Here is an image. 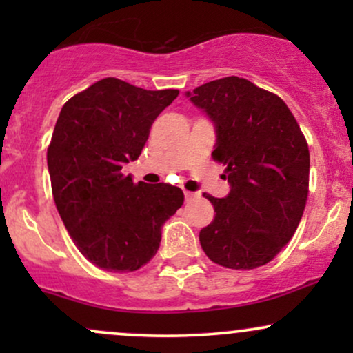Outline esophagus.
<instances>
[{
  "label": "esophagus",
  "instance_id": "obj_1",
  "mask_svg": "<svg viewBox=\"0 0 353 353\" xmlns=\"http://www.w3.org/2000/svg\"><path fill=\"white\" fill-rule=\"evenodd\" d=\"M184 196H185V201H192L194 197L197 196L196 192H190V190H184Z\"/></svg>",
  "mask_w": 353,
  "mask_h": 353
}]
</instances>
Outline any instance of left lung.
<instances>
[{
  "instance_id": "left-lung-1",
  "label": "left lung",
  "mask_w": 353,
  "mask_h": 353,
  "mask_svg": "<svg viewBox=\"0 0 353 353\" xmlns=\"http://www.w3.org/2000/svg\"><path fill=\"white\" fill-rule=\"evenodd\" d=\"M216 131L212 156L225 165V197L204 194L214 221L199 232L205 255L236 270L265 265L290 241L309 196L310 154L287 104L229 76L185 91Z\"/></svg>"
}]
</instances>
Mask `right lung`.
I'll list each match as a JSON object with an SVG mask.
<instances>
[{
  "mask_svg": "<svg viewBox=\"0 0 353 353\" xmlns=\"http://www.w3.org/2000/svg\"><path fill=\"white\" fill-rule=\"evenodd\" d=\"M177 94L104 78L61 109L48 148L52 197L72 242L99 269L132 272L148 264L184 202L176 185L134 184L123 174Z\"/></svg>",
  "mask_w": 353,
  "mask_h": 353,
  "instance_id": "right-lung-1",
  "label": "right lung"
}]
</instances>
